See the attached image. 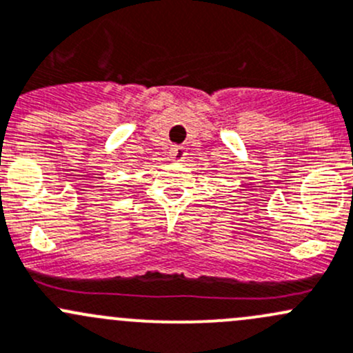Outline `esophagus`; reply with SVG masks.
<instances>
[{
    "mask_svg": "<svg viewBox=\"0 0 353 353\" xmlns=\"http://www.w3.org/2000/svg\"><path fill=\"white\" fill-rule=\"evenodd\" d=\"M184 155H186V148L183 145H176L172 147V159L176 162H181L184 159Z\"/></svg>",
    "mask_w": 353,
    "mask_h": 353,
    "instance_id": "34e87169",
    "label": "esophagus"
}]
</instances>
